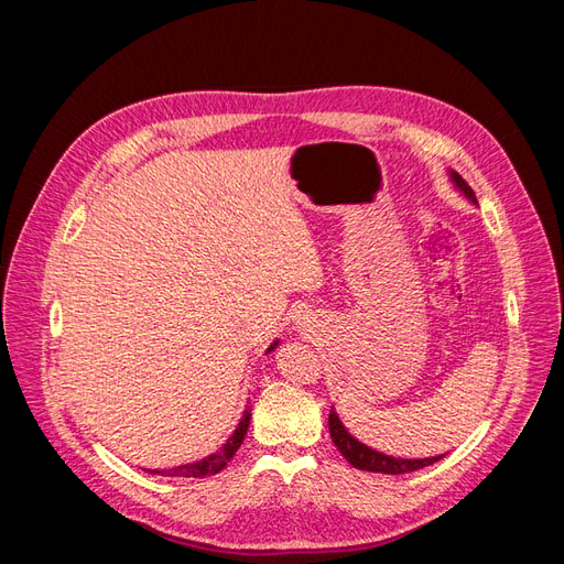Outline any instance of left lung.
<instances>
[{
  "label": "left lung",
  "instance_id": "obj_1",
  "mask_svg": "<svg viewBox=\"0 0 564 564\" xmlns=\"http://www.w3.org/2000/svg\"><path fill=\"white\" fill-rule=\"evenodd\" d=\"M449 178L454 183L456 191L464 195L468 202L477 204L475 193L470 191V185L460 178L456 172H449ZM329 435L334 440L336 449L344 454V458L348 464L357 470H369V473H386V475H404V473H414L421 470L425 466H433L435 460H440L445 454H437V456H429V458H402V456H388L383 452H377L367 447L365 442H360L357 437H352L348 433V429L344 425V421L338 419L336 409L332 406V414H329Z\"/></svg>",
  "mask_w": 564,
  "mask_h": 564
}]
</instances>
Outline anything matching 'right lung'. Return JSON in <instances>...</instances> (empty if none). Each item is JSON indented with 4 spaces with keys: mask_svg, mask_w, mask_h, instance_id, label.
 I'll list each match as a JSON object with an SVG mask.
<instances>
[{
    "mask_svg": "<svg viewBox=\"0 0 564 564\" xmlns=\"http://www.w3.org/2000/svg\"><path fill=\"white\" fill-rule=\"evenodd\" d=\"M280 346V338H275L270 344V348L265 350L272 352ZM249 421H251V409H245V414L240 419V423H237L235 433L226 440V445L220 447L218 452L204 456L199 460H193V464H183V466H174V468H150L148 473H158V475H164V477H209V475H216L224 470L228 466V460L235 456V452L240 449V445L245 442V435L249 431Z\"/></svg>",
    "mask_w": 564,
    "mask_h": 564,
    "instance_id": "1",
    "label": "right lung"
}]
</instances>
